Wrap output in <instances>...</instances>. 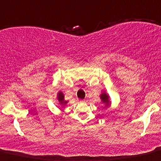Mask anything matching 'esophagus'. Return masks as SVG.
Segmentation results:
<instances>
[{
  "mask_svg": "<svg viewBox=\"0 0 161 161\" xmlns=\"http://www.w3.org/2000/svg\"><path fill=\"white\" fill-rule=\"evenodd\" d=\"M80 102L81 103H85L86 102V99H81Z\"/></svg>",
  "mask_w": 161,
  "mask_h": 161,
  "instance_id": "esophagus-1",
  "label": "esophagus"
}]
</instances>
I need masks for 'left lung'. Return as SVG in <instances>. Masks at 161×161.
I'll list each match as a JSON object with an SVG mask.
<instances>
[{
	"label": "left lung",
	"mask_w": 161,
	"mask_h": 161,
	"mask_svg": "<svg viewBox=\"0 0 161 161\" xmlns=\"http://www.w3.org/2000/svg\"><path fill=\"white\" fill-rule=\"evenodd\" d=\"M100 99H102L103 103H104L106 104V106H108L109 105V96L106 93V92H103L100 95Z\"/></svg>",
	"instance_id": "1"
}]
</instances>
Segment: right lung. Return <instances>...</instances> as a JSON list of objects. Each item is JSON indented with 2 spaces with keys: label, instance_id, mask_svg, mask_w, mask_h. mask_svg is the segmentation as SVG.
<instances>
[{
  "label": "right lung",
  "instance_id": "right-lung-1",
  "mask_svg": "<svg viewBox=\"0 0 161 161\" xmlns=\"http://www.w3.org/2000/svg\"><path fill=\"white\" fill-rule=\"evenodd\" d=\"M57 99H58L59 103L62 106H65V104L68 103V101L64 100V94L62 93V92H59L58 93V96H57Z\"/></svg>",
  "mask_w": 161,
  "mask_h": 161
}]
</instances>
